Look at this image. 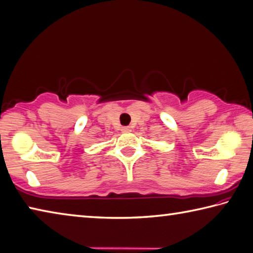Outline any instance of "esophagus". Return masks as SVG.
<instances>
[{"instance_id":"34e87169","label":"esophagus","mask_w":253,"mask_h":253,"mask_svg":"<svg viewBox=\"0 0 253 253\" xmlns=\"http://www.w3.org/2000/svg\"><path fill=\"white\" fill-rule=\"evenodd\" d=\"M122 131L123 132H129V131H131V128L129 126H124V127H122Z\"/></svg>"}]
</instances>
